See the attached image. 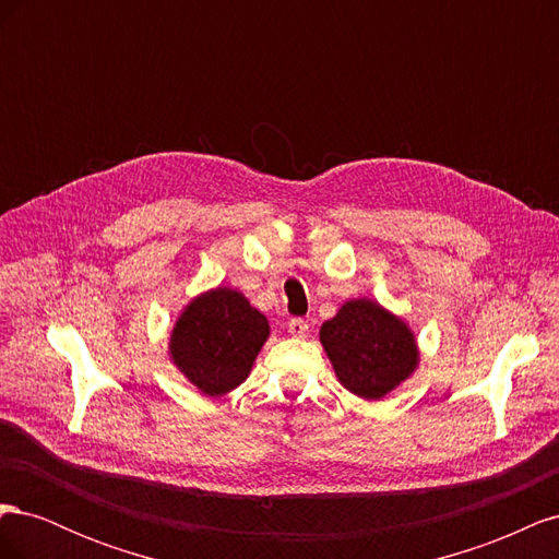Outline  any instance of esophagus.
<instances>
[{
  "mask_svg": "<svg viewBox=\"0 0 559 559\" xmlns=\"http://www.w3.org/2000/svg\"><path fill=\"white\" fill-rule=\"evenodd\" d=\"M289 333L294 335V337H306L308 335V331H310V324L306 319H300V317H294V319H289Z\"/></svg>",
  "mask_w": 559,
  "mask_h": 559,
  "instance_id": "34e87169",
  "label": "esophagus"
}]
</instances>
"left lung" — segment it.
<instances>
[{"label":"left lung","mask_w":559,"mask_h":559,"mask_svg":"<svg viewBox=\"0 0 559 559\" xmlns=\"http://www.w3.org/2000/svg\"><path fill=\"white\" fill-rule=\"evenodd\" d=\"M319 341L341 384L366 401L386 396L419 364L411 326L370 298L347 300L321 324Z\"/></svg>","instance_id":"obj_1"}]
</instances>
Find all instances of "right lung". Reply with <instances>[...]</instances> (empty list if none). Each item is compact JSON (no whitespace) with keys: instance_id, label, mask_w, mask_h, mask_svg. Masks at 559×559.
Wrapping results in <instances>:
<instances>
[{"instance_id":"add662e5","label":"right lung","mask_w":559,"mask_h":559,"mask_svg":"<svg viewBox=\"0 0 559 559\" xmlns=\"http://www.w3.org/2000/svg\"><path fill=\"white\" fill-rule=\"evenodd\" d=\"M267 335V319L240 292L216 286L179 314L170 359L202 394L224 396L247 380Z\"/></svg>"}]
</instances>
